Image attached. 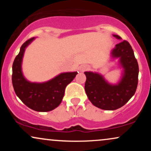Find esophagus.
<instances>
[{"mask_svg":"<svg viewBox=\"0 0 151 151\" xmlns=\"http://www.w3.org/2000/svg\"><path fill=\"white\" fill-rule=\"evenodd\" d=\"M88 69H89V67L86 65H82L80 67H79V70H80L81 72H84V71L85 70H87Z\"/></svg>","mask_w":151,"mask_h":151,"instance_id":"obj_1","label":"esophagus"}]
</instances>
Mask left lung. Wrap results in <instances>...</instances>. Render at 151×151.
Wrapping results in <instances>:
<instances>
[{
  "label": "left lung",
  "instance_id": "left-lung-1",
  "mask_svg": "<svg viewBox=\"0 0 151 151\" xmlns=\"http://www.w3.org/2000/svg\"><path fill=\"white\" fill-rule=\"evenodd\" d=\"M114 36L121 40L117 35ZM111 55L113 58L119 59V65L124 69L122 77L116 84L109 83L99 73L84 72L86 77L84 89L88 99L93 106L108 111L121 108L134 95L139 72L138 62L128 41L116 45Z\"/></svg>",
  "mask_w": 151,
  "mask_h": 151
}]
</instances>
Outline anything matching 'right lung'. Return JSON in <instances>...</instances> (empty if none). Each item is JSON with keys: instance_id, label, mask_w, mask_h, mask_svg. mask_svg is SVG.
Instances as JSON below:
<instances>
[{"instance_id": "1", "label": "right lung", "mask_w": 151, "mask_h": 151, "mask_svg": "<svg viewBox=\"0 0 151 151\" xmlns=\"http://www.w3.org/2000/svg\"><path fill=\"white\" fill-rule=\"evenodd\" d=\"M30 38L22 44L13 64L12 83L17 96L27 107L40 112L53 110L61 104L66 86L74 79L77 72L61 73L50 81L30 82L24 77L22 61L25 48L34 40Z\"/></svg>"}]
</instances>
